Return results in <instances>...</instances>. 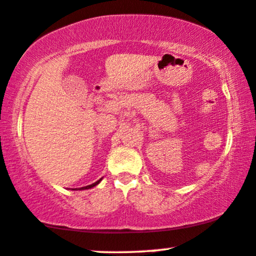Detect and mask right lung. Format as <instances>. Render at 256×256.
I'll use <instances>...</instances> for the list:
<instances>
[{
	"label": "right lung",
	"mask_w": 256,
	"mask_h": 256,
	"mask_svg": "<svg viewBox=\"0 0 256 256\" xmlns=\"http://www.w3.org/2000/svg\"><path fill=\"white\" fill-rule=\"evenodd\" d=\"M100 181H101V178H100V180H98V181H96V182H94V184H88V186L81 187V188H80V190H89V188H92V187L96 186V184H98V182H100Z\"/></svg>",
	"instance_id": "1"
}]
</instances>
